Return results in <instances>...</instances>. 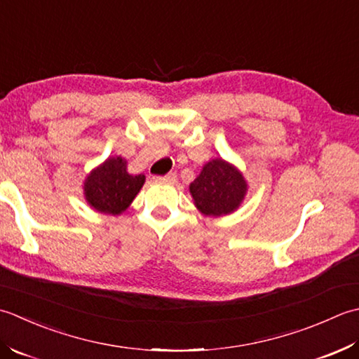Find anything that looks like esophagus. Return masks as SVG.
<instances>
[{"label":"esophagus","mask_w":359,"mask_h":359,"mask_svg":"<svg viewBox=\"0 0 359 359\" xmlns=\"http://www.w3.org/2000/svg\"><path fill=\"white\" fill-rule=\"evenodd\" d=\"M155 181H158V182H170V184H172V182L177 181V173L172 172V173L164 175V177H156Z\"/></svg>","instance_id":"esophagus-1"}]
</instances>
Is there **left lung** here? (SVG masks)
<instances>
[{
    "label": "left lung",
    "instance_id": "1",
    "mask_svg": "<svg viewBox=\"0 0 359 359\" xmlns=\"http://www.w3.org/2000/svg\"><path fill=\"white\" fill-rule=\"evenodd\" d=\"M195 208L206 217L236 212L245 201L248 182L237 165L223 158L210 159L189 186Z\"/></svg>",
    "mask_w": 359,
    "mask_h": 359
}]
</instances>
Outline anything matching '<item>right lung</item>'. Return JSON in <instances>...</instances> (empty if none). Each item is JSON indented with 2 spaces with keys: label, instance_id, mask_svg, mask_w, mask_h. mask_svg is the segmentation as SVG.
Returning <instances> with one entry per match:
<instances>
[{
  "label": "right lung",
  "instance_id": "1",
  "mask_svg": "<svg viewBox=\"0 0 359 359\" xmlns=\"http://www.w3.org/2000/svg\"><path fill=\"white\" fill-rule=\"evenodd\" d=\"M145 182L144 175H131L127 159L109 156L86 175L83 196L88 206L107 215H121L133 203Z\"/></svg>",
  "mask_w": 359,
  "mask_h": 359
}]
</instances>
